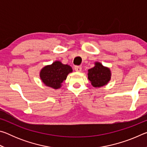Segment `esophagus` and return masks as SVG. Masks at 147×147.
<instances>
[{
	"mask_svg": "<svg viewBox=\"0 0 147 147\" xmlns=\"http://www.w3.org/2000/svg\"><path fill=\"white\" fill-rule=\"evenodd\" d=\"M74 69H75L76 71L80 72L82 71V67H80V66H75V67H74Z\"/></svg>",
	"mask_w": 147,
	"mask_h": 147,
	"instance_id": "1",
	"label": "esophagus"
}]
</instances>
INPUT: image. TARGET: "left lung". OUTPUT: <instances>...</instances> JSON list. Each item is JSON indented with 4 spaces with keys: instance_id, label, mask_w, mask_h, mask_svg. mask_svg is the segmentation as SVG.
<instances>
[{
    "instance_id": "8db88e82",
    "label": "left lung",
    "mask_w": 147,
    "mask_h": 147,
    "mask_svg": "<svg viewBox=\"0 0 147 147\" xmlns=\"http://www.w3.org/2000/svg\"><path fill=\"white\" fill-rule=\"evenodd\" d=\"M88 75L92 86L95 88L106 85L111 78L109 69L104 67L98 62H96L94 67L89 69Z\"/></svg>"
}]
</instances>
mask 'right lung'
<instances>
[{
    "instance_id": "add662e5",
    "label": "right lung",
    "mask_w": 147,
    "mask_h": 147,
    "mask_svg": "<svg viewBox=\"0 0 147 147\" xmlns=\"http://www.w3.org/2000/svg\"><path fill=\"white\" fill-rule=\"evenodd\" d=\"M73 71L68 65L62 64L60 61H55L51 65L45 66L40 72V77L46 86L54 89H58L61 84L66 79L68 74Z\"/></svg>"
}]
</instances>
